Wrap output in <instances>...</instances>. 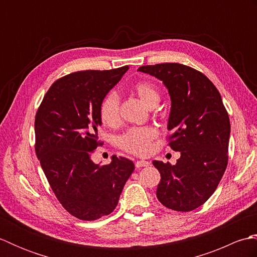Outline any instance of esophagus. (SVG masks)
Wrapping results in <instances>:
<instances>
[{"label": "esophagus", "mask_w": 257, "mask_h": 257, "mask_svg": "<svg viewBox=\"0 0 257 257\" xmlns=\"http://www.w3.org/2000/svg\"><path fill=\"white\" fill-rule=\"evenodd\" d=\"M149 165H150V163L148 161H146V160H139V161H137V162L135 163V166H136V168H137V169L143 168V167H148Z\"/></svg>", "instance_id": "esophagus-1"}]
</instances>
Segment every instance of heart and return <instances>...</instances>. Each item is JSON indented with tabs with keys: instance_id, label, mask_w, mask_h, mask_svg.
<instances>
[{
	"instance_id": "1",
	"label": "heart",
	"mask_w": 257,
	"mask_h": 257,
	"mask_svg": "<svg viewBox=\"0 0 257 257\" xmlns=\"http://www.w3.org/2000/svg\"><path fill=\"white\" fill-rule=\"evenodd\" d=\"M132 90L137 95L147 106L152 108L160 101V92L155 84L148 80H141L136 83ZM99 117L102 123L109 127H114L120 121V103L117 94L109 92L102 98L99 105ZM157 137L154 128L141 127L130 128L118 139L120 148L136 156H146L149 154L151 143Z\"/></svg>"
}]
</instances>
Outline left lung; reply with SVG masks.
<instances>
[{
  "instance_id": "8db88e82",
  "label": "left lung",
  "mask_w": 257,
  "mask_h": 257,
  "mask_svg": "<svg viewBox=\"0 0 257 257\" xmlns=\"http://www.w3.org/2000/svg\"><path fill=\"white\" fill-rule=\"evenodd\" d=\"M162 81L171 99L170 147L181 152L174 166L154 160L161 180L157 198L168 209L189 212L214 193L227 166L231 124L219 90L205 75L177 63L141 66Z\"/></svg>"
}]
</instances>
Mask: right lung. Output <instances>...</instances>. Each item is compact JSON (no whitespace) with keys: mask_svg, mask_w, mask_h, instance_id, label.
<instances>
[{"mask_svg":"<svg viewBox=\"0 0 257 257\" xmlns=\"http://www.w3.org/2000/svg\"><path fill=\"white\" fill-rule=\"evenodd\" d=\"M128 68L64 76L51 86L36 112V156L58 201L80 220L110 214L135 170L134 162L123 157L112 156L106 166L91 160L100 145V101Z\"/></svg>","mask_w":257,"mask_h":257,"instance_id":"add662e5","label":"right lung"}]
</instances>
